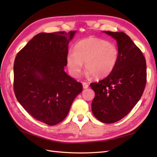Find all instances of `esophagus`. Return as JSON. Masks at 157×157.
<instances>
[{
  "label": "esophagus",
  "instance_id": "1",
  "mask_svg": "<svg viewBox=\"0 0 157 157\" xmlns=\"http://www.w3.org/2000/svg\"><path fill=\"white\" fill-rule=\"evenodd\" d=\"M82 85H83V88H84V89L88 88V86H89V85H88V83H86V82H83Z\"/></svg>",
  "mask_w": 157,
  "mask_h": 157
}]
</instances>
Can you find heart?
<instances>
[{"instance_id":"b5f03b06","label":"heart","mask_w":157,"mask_h":157,"mask_svg":"<svg viewBox=\"0 0 157 157\" xmlns=\"http://www.w3.org/2000/svg\"><path fill=\"white\" fill-rule=\"evenodd\" d=\"M118 59L119 51L114 44L101 38L88 37L77 43L75 51L67 52L66 64L73 78L80 75L85 63L86 75L101 79L113 71Z\"/></svg>"}]
</instances>
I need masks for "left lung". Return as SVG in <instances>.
<instances>
[{
  "mask_svg": "<svg viewBox=\"0 0 157 157\" xmlns=\"http://www.w3.org/2000/svg\"><path fill=\"white\" fill-rule=\"evenodd\" d=\"M103 32L116 40L119 59L106 78L90 84L95 92L92 111L100 121L113 123L128 115L140 99L146 83V63L140 50L124 32Z\"/></svg>",
  "mask_w": 157,
  "mask_h": 157,
  "instance_id": "1",
  "label": "left lung"
}]
</instances>
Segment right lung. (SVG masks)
Here are the masks:
<instances>
[{"label":"right lung","mask_w":157,"mask_h":157,"mask_svg":"<svg viewBox=\"0 0 157 157\" xmlns=\"http://www.w3.org/2000/svg\"><path fill=\"white\" fill-rule=\"evenodd\" d=\"M76 31L40 33L16 56L14 92L29 115L48 125L61 122L82 85L64 71L69 42Z\"/></svg>","instance_id":"obj_1"}]
</instances>
